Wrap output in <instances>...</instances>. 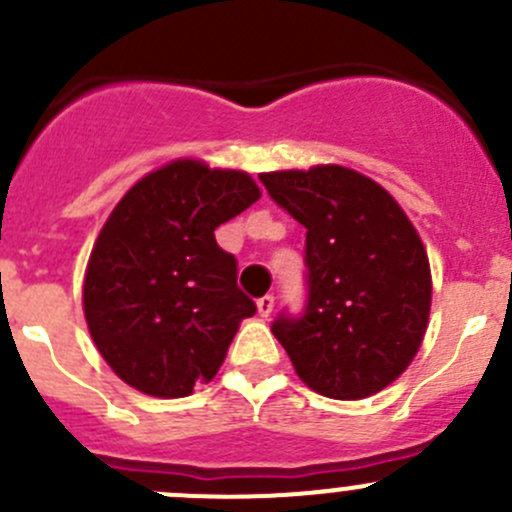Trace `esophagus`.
I'll list each match as a JSON object with an SVG mask.
<instances>
[{
	"label": "esophagus",
	"mask_w": 512,
	"mask_h": 512,
	"mask_svg": "<svg viewBox=\"0 0 512 512\" xmlns=\"http://www.w3.org/2000/svg\"><path fill=\"white\" fill-rule=\"evenodd\" d=\"M272 309H275V297H272V294H265V297L257 299V312H260L262 317H270Z\"/></svg>",
	"instance_id": "1"
}]
</instances>
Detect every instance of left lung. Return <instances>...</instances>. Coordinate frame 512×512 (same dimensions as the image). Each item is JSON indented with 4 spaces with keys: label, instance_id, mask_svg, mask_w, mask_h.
<instances>
[{
    "label": "left lung",
    "instance_id": "1",
    "mask_svg": "<svg viewBox=\"0 0 512 512\" xmlns=\"http://www.w3.org/2000/svg\"><path fill=\"white\" fill-rule=\"evenodd\" d=\"M270 198L307 227V304L272 334L299 379L339 401L366 399L404 374L431 312L423 242L394 198L342 165L262 173Z\"/></svg>",
    "mask_w": 512,
    "mask_h": 512
}]
</instances>
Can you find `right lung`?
<instances>
[{
  "label": "right lung",
  "mask_w": 512,
  "mask_h": 512,
  "mask_svg": "<svg viewBox=\"0 0 512 512\" xmlns=\"http://www.w3.org/2000/svg\"><path fill=\"white\" fill-rule=\"evenodd\" d=\"M260 198L242 170L173 160L138 180L103 225L84 280L91 339L133 389L158 399L210 381L255 302L215 227Z\"/></svg>",
  "instance_id": "obj_1"
}]
</instances>
